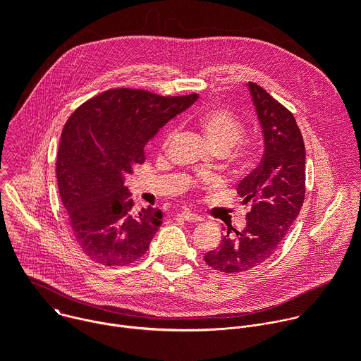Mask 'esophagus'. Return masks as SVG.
<instances>
[{
    "mask_svg": "<svg viewBox=\"0 0 361 361\" xmlns=\"http://www.w3.org/2000/svg\"><path fill=\"white\" fill-rule=\"evenodd\" d=\"M180 217H181L183 220H185V221H190V223H200V221L204 220L201 216L194 214V213H191V212H181V213H180Z\"/></svg>",
    "mask_w": 361,
    "mask_h": 361,
    "instance_id": "obj_1",
    "label": "esophagus"
}]
</instances>
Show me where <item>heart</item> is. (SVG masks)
Here are the masks:
<instances>
[{
	"instance_id": "1",
	"label": "heart",
	"mask_w": 361,
	"mask_h": 361,
	"mask_svg": "<svg viewBox=\"0 0 361 361\" xmlns=\"http://www.w3.org/2000/svg\"><path fill=\"white\" fill-rule=\"evenodd\" d=\"M198 126L207 138V142L216 151H230L234 145H237L244 138V126L228 111L226 110H209L204 111L198 117ZM176 131L171 130L167 133L164 138V145H167Z\"/></svg>"
}]
</instances>
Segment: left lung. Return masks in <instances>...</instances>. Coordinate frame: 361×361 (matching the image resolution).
I'll list each match as a JSON object with an SVG mask.
<instances>
[{
	"instance_id": "left-lung-1",
	"label": "left lung",
	"mask_w": 361,
	"mask_h": 361,
	"mask_svg": "<svg viewBox=\"0 0 361 361\" xmlns=\"http://www.w3.org/2000/svg\"><path fill=\"white\" fill-rule=\"evenodd\" d=\"M260 121L264 152L255 170L244 177L237 192L251 202L243 231L223 235L219 248L204 255L214 270L237 274L260 266L276 252L300 214L305 195V148L293 114L266 90L248 82Z\"/></svg>"
}]
</instances>
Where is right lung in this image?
<instances>
[{"label": "right lung", "mask_w": 361, "mask_h": 361, "mask_svg": "<svg viewBox=\"0 0 361 361\" xmlns=\"http://www.w3.org/2000/svg\"><path fill=\"white\" fill-rule=\"evenodd\" d=\"M197 98L116 88L84 102L66 123L59 190L73 235L91 260L127 266L147 252L163 213L152 207L131 213L126 177L144 163L147 142Z\"/></svg>", "instance_id": "obj_1"}]
</instances>
